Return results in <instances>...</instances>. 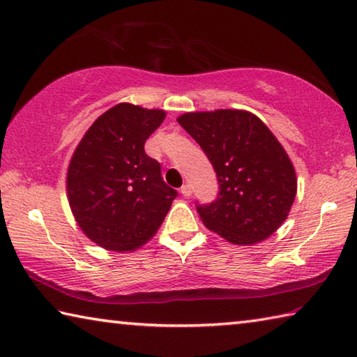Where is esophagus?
I'll return each mask as SVG.
<instances>
[{
  "mask_svg": "<svg viewBox=\"0 0 357 357\" xmlns=\"http://www.w3.org/2000/svg\"><path fill=\"white\" fill-rule=\"evenodd\" d=\"M181 193H183L184 197H190L192 195V187L189 184H184L181 187Z\"/></svg>",
  "mask_w": 357,
  "mask_h": 357,
  "instance_id": "esophagus-1",
  "label": "esophagus"
}]
</instances>
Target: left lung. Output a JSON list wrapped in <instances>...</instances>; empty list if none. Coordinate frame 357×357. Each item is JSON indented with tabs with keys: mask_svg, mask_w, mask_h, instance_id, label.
I'll return each mask as SVG.
<instances>
[{
	"mask_svg": "<svg viewBox=\"0 0 357 357\" xmlns=\"http://www.w3.org/2000/svg\"><path fill=\"white\" fill-rule=\"evenodd\" d=\"M213 164L219 195L197 204L206 228L233 244L269 238L291 209L294 167L261 119L244 110L185 113L178 118Z\"/></svg>",
	"mask_w": 357,
	"mask_h": 357,
	"instance_id": "1",
	"label": "left lung"
}]
</instances>
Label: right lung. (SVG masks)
Masks as SVG:
<instances>
[{
	"label": "right lung",
	"instance_id": "1",
	"mask_svg": "<svg viewBox=\"0 0 357 357\" xmlns=\"http://www.w3.org/2000/svg\"><path fill=\"white\" fill-rule=\"evenodd\" d=\"M165 112L118 104L94 121L68 170L78 227L107 250L132 252L154 236L178 192L165 184L144 142Z\"/></svg>",
	"mask_w": 357,
	"mask_h": 357
}]
</instances>
